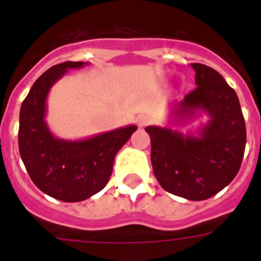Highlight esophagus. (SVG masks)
Masks as SVG:
<instances>
[{"label": "esophagus", "instance_id": "esophagus-1", "mask_svg": "<svg viewBox=\"0 0 261 261\" xmlns=\"http://www.w3.org/2000/svg\"><path fill=\"white\" fill-rule=\"evenodd\" d=\"M151 123V119L147 116V115H139L138 118H137V124L139 127H145L147 124H150Z\"/></svg>", "mask_w": 261, "mask_h": 261}]
</instances>
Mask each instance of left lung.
Wrapping results in <instances>:
<instances>
[{
    "label": "left lung",
    "instance_id": "8db88e82",
    "mask_svg": "<svg viewBox=\"0 0 261 261\" xmlns=\"http://www.w3.org/2000/svg\"><path fill=\"white\" fill-rule=\"evenodd\" d=\"M195 88L174 108L173 122H187L203 111L208 122L198 135L149 126L153 173L164 190L188 200H204L223 190L239 173L247 128L239 97L213 67L191 63Z\"/></svg>",
    "mask_w": 261,
    "mask_h": 261
}]
</instances>
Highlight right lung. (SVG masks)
Returning <instances> with one entry per match:
<instances>
[{"label":"right lung","instance_id":"1","mask_svg":"<svg viewBox=\"0 0 261 261\" xmlns=\"http://www.w3.org/2000/svg\"><path fill=\"white\" fill-rule=\"evenodd\" d=\"M84 62L55 65L39 77L20 110L18 150L31 180L39 190L62 202H81L107 186L115 155L137 126H126L83 141L55 138L47 127L46 98L67 69Z\"/></svg>","mask_w":261,"mask_h":261}]
</instances>
